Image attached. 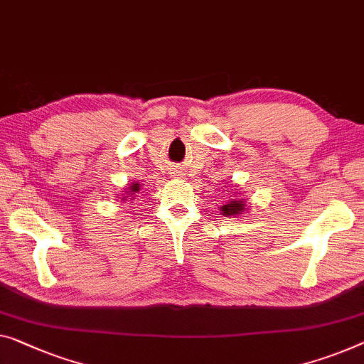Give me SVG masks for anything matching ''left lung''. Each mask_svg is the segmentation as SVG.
I'll return each instance as SVG.
<instances>
[{"mask_svg": "<svg viewBox=\"0 0 364 364\" xmlns=\"http://www.w3.org/2000/svg\"><path fill=\"white\" fill-rule=\"evenodd\" d=\"M238 196H240V193H235V198L234 199H230L229 203L222 205V208H220V214L222 215L230 217V215L243 214V210L247 209V200L238 199Z\"/></svg>", "mask_w": 364, "mask_h": 364, "instance_id": "obj_1", "label": "left lung"}]
</instances>
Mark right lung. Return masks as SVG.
Returning <instances> with one entry per match:
<instances>
[{
    "label": "right lung",
    "instance_id": "1",
    "mask_svg": "<svg viewBox=\"0 0 364 364\" xmlns=\"http://www.w3.org/2000/svg\"><path fill=\"white\" fill-rule=\"evenodd\" d=\"M140 191V186H139V183H132V184H130V188H129V191H126L127 194H130V196H135V194H137ZM126 198H129V196H124L122 198V200L124 199H126ZM132 198H129V199H132Z\"/></svg>",
    "mask_w": 364,
    "mask_h": 364
}]
</instances>
